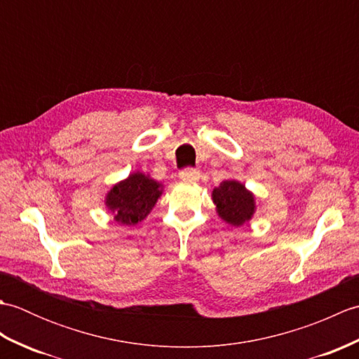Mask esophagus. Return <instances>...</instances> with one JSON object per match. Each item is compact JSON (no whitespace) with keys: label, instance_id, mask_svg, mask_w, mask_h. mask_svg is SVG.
Wrapping results in <instances>:
<instances>
[{"label":"esophagus","instance_id":"obj_1","mask_svg":"<svg viewBox=\"0 0 359 359\" xmlns=\"http://www.w3.org/2000/svg\"><path fill=\"white\" fill-rule=\"evenodd\" d=\"M179 175H180L182 180L187 182V184H194V182L199 180L201 172L197 171L196 168H185V170H182L179 172Z\"/></svg>","mask_w":359,"mask_h":359}]
</instances>
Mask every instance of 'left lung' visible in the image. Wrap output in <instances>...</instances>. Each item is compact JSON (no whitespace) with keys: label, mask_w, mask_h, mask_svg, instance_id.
<instances>
[{"label":"left lung","mask_w":359,"mask_h":359,"mask_svg":"<svg viewBox=\"0 0 359 359\" xmlns=\"http://www.w3.org/2000/svg\"><path fill=\"white\" fill-rule=\"evenodd\" d=\"M212 202L216 205L217 215L226 224L241 226L253 217L256 211L255 196L238 180H224L212 189Z\"/></svg>","instance_id":"1"}]
</instances>
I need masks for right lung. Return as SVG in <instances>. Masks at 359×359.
Returning a JSON list of instances; mask_svg holds the SVG:
<instances>
[{"label": "right lung", "mask_w": 359, "mask_h": 359, "mask_svg": "<svg viewBox=\"0 0 359 359\" xmlns=\"http://www.w3.org/2000/svg\"><path fill=\"white\" fill-rule=\"evenodd\" d=\"M163 185L140 171L114 185L106 194L104 205L114 219L123 225H135L147 217L162 196Z\"/></svg>", "instance_id": "obj_1"}]
</instances>
